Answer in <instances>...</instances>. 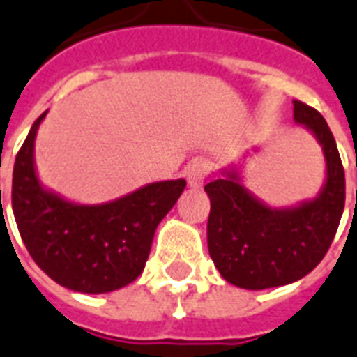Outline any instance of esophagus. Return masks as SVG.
Returning <instances> with one entry per match:
<instances>
[{
  "instance_id": "esophagus-1",
  "label": "esophagus",
  "mask_w": 357,
  "mask_h": 357,
  "mask_svg": "<svg viewBox=\"0 0 357 357\" xmlns=\"http://www.w3.org/2000/svg\"><path fill=\"white\" fill-rule=\"evenodd\" d=\"M208 169L210 167L206 160H193L186 169L188 186L193 188V190H199L204 184V178L208 175Z\"/></svg>"
}]
</instances>
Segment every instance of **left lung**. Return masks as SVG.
Segmentation results:
<instances>
[{"mask_svg": "<svg viewBox=\"0 0 357 357\" xmlns=\"http://www.w3.org/2000/svg\"><path fill=\"white\" fill-rule=\"evenodd\" d=\"M292 104L294 123L309 130L324 153V184L313 199L270 206L242 184L238 165L222 169L204 186L210 197V257L225 281L248 291L291 284L307 275L324 259L344 210V169L330 126L307 104Z\"/></svg>", "mask_w": 357, "mask_h": 357, "instance_id": "obj_1", "label": "left lung"}]
</instances>
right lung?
<instances>
[{
	"instance_id": "obj_1",
	"label": "right lung",
	"mask_w": 357,
	"mask_h": 357,
	"mask_svg": "<svg viewBox=\"0 0 357 357\" xmlns=\"http://www.w3.org/2000/svg\"><path fill=\"white\" fill-rule=\"evenodd\" d=\"M44 112L33 123L13 171V212L29 255L48 278L85 294L123 289L137 279L154 233L181 193L184 178L151 182L100 204L65 199L40 182L35 139Z\"/></svg>"
}]
</instances>
